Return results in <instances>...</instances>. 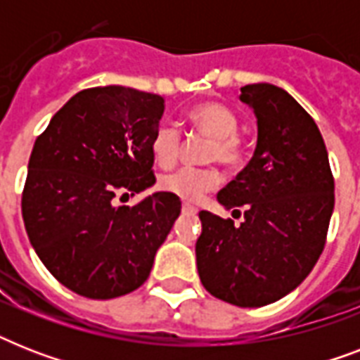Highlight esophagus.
Listing matches in <instances>:
<instances>
[{
    "instance_id": "34e87169",
    "label": "esophagus",
    "mask_w": 360,
    "mask_h": 360,
    "mask_svg": "<svg viewBox=\"0 0 360 360\" xmlns=\"http://www.w3.org/2000/svg\"><path fill=\"white\" fill-rule=\"evenodd\" d=\"M183 213L196 214V207H192V205H188V203H183Z\"/></svg>"
}]
</instances>
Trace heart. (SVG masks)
Returning <instances> with one entry per match:
<instances>
[{
  "mask_svg": "<svg viewBox=\"0 0 360 360\" xmlns=\"http://www.w3.org/2000/svg\"><path fill=\"white\" fill-rule=\"evenodd\" d=\"M188 121L198 132L213 140L209 147V162H220L237 168L245 158V146L237 136L239 117L231 108L220 103H202L188 112ZM181 132L172 123H162L151 138V155L160 168L174 166L179 158ZM160 188L185 202H198L203 194L220 185V174L214 168H179L158 181Z\"/></svg>",
  "mask_w": 360,
  "mask_h": 360,
  "instance_id": "b5f03b06",
  "label": "heart"
}]
</instances>
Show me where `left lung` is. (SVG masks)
<instances>
[{"mask_svg":"<svg viewBox=\"0 0 360 360\" xmlns=\"http://www.w3.org/2000/svg\"><path fill=\"white\" fill-rule=\"evenodd\" d=\"M239 98L257 120L256 151L217 200L233 213L243 207L245 220L202 211L196 263L211 295L257 308L295 290L321 256L335 179L318 124L290 93L250 84Z\"/></svg>","mask_w":360,"mask_h":360,"instance_id":"8db88e82","label":"left lung"}]
</instances>
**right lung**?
I'll list each match as a JSON object with an SVG mask.
<instances>
[{"label": "right lung", "mask_w": 360, "mask_h": 360, "mask_svg": "<svg viewBox=\"0 0 360 360\" xmlns=\"http://www.w3.org/2000/svg\"><path fill=\"white\" fill-rule=\"evenodd\" d=\"M164 98L124 86L76 93L35 140L22 217L37 256L78 295L114 299L138 290L181 213L155 192L134 207L117 194L155 185L151 138Z\"/></svg>", "instance_id": "add662e5"}]
</instances>
